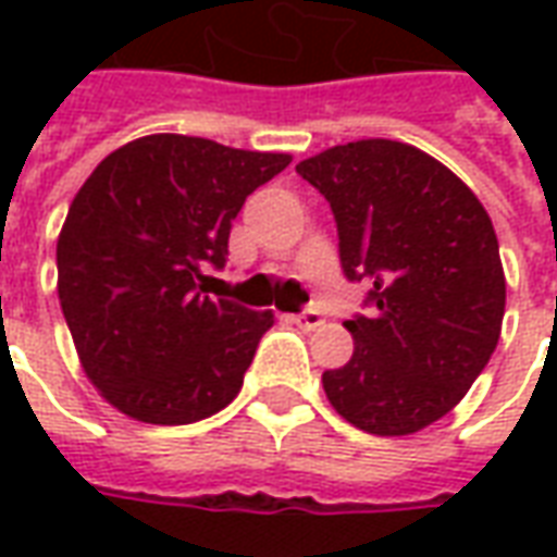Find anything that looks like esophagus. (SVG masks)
<instances>
[{
  "label": "esophagus",
  "instance_id": "34e87169",
  "mask_svg": "<svg viewBox=\"0 0 557 557\" xmlns=\"http://www.w3.org/2000/svg\"><path fill=\"white\" fill-rule=\"evenodd\" d=\"M295 322L301 327H307V331H313V327H319L322 322H325V315L319 313L315 307H307V310H301V313L295 315Z\"/></svg>",
  "mask_w": 557,
  "mask_h": 557
}]
</instances>
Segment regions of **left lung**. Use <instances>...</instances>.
Returning <instances> with one entry per match:
<instances>
[{
    "mask_svg": "<svg viewBox=\"0 0 557 557\" xmlns=\"http://www.w3.org/2000/svg\"><path fill=\"white\" fill-rule=\"evenodd\" d=\"M337 220L339 265L367 283L370 315L322 385L373 435H409L454 409L502 337L504 271L486 208L444 163L406 143L358 139L301 160Z\"/></svg>",
    "mask_w": 557,
    "mask_h": 557,
    "instance_id": "obj_1",
    "label": "left lung"
}]
</instances>
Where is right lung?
I'll return each instance as SVG.
<instances>
[{"label":"right lung","mask_w":557,"mask_h":557,"mask_svg":"<svg viewBox=\"0 0 557 557\" xmlns=\"http://www.w3.org/2000/svg\"><path fill=\"white\" fill-rule=\"evenodd\" d=\"M289 154L151 134L95 166L55 244L59 301L83 370L127 418L182 426L238 397L274 313L202 289L232 220Z\"/></svg>","instance_id":"add662e5"}]
</instances>
